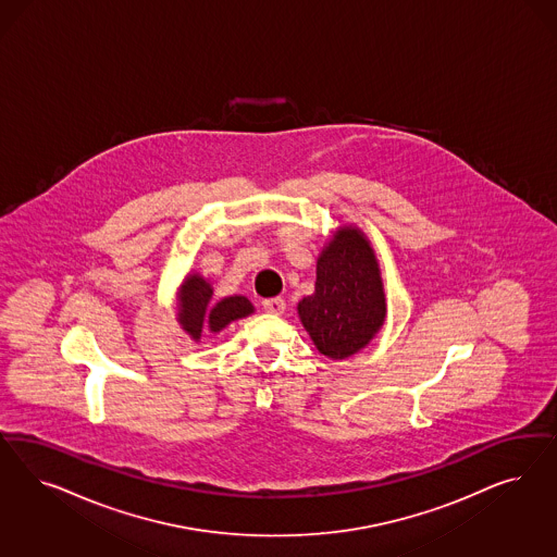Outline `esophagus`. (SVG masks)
I'll return each mask as SVG.
<instances>
[{
	"instance_id": "1",
	"label": "esophagus",
	"mask_w": 557,
	"mask_h": 557,
	"mask_svg": "<svg viewBox=\"0 0 557 557\" xmlns=\"http://www.w3.org/2000/svg\"><path fill=\"white\" fill-rule=\"evenodd\" d=\"M262 307H264V311H269V313L281 315V313H285V299H281V297H270V299L262 301Z\"/></svg>"
}]
</instances>
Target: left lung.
I'll return each instance as SVG.
<instances>
[{"mask_svg": "<svg viewBox=\"0 0 557 557\" xmlns=\"http://www.w3.org/2000/svg\"><path fill=\"white\" fill-rule=\"evenodd\" d=\"M299 318L318 350L346 359L379 332L385 295L377 260L357 230L344 227L318 260L315 293L299 304Z\"/></svg>", "mask_w": 557, "mask_h": 557, "instance_id": "obj_1", "label": "left lung"}]
</instances>
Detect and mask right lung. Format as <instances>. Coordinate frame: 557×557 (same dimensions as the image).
<instances>
[{
    "label": "right lung",
    "mask_w": 557,
    "mask_h": 557,
    "mask_svg": "<svg viewBox=\"0 0 557 557\" xmlns=\"http://www.w3.org/2000/svg\"><path fill=\"white\" fill-rule=\"evenodd\" d=\"M180 323L182 327L198 341L202 330L219 332L227 323L246 318L253 311L246 297H227L213 306V288L200 278L198 274H190L180 290Z\"/></svg>",
    "instance_id": "add662e5"
}]
</instances>
